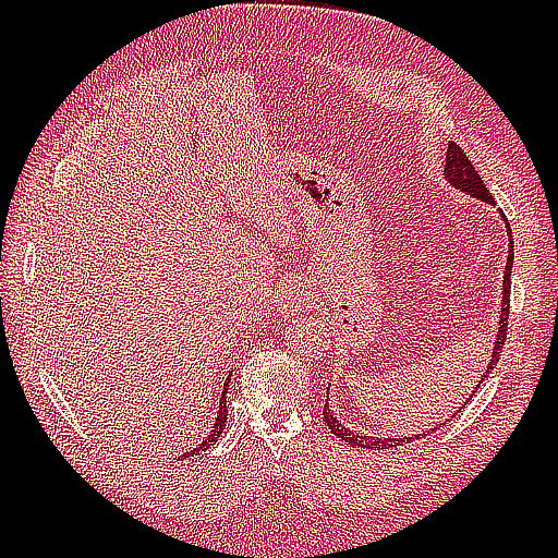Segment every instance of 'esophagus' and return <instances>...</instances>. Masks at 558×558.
<instances>
[{
    "mask_svg": "<svg viewBox=\"0 0 558 558\" xmlns=\"http://www.w3.org/2000/svg\"><path fill=\"white\" fill-rule=\"evenodd\" d=\"M312 302H314V298H312L310 288H306L302 280L292 278L280 286L278 298H276V310L282 316H292L302 310H310Z\"/></svg>",
    "mask_w": 558,
    "mask_h": 558,
    "instance_id": "34e87169",
    "label": "esophagus"
}]
</instances>
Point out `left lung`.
Masks as SVG:
<instances>
[{"mask_svg":"<svg viewBox=\"0 0 558 558\" xmlns=\"http://www.w3.org/2000/svg\"><path fill=\"white\" fill-rule=\"evenodd\" d=\"M446 180H448V184L450 186H456V189H460V192H465V194H470L472 198H477V201H484V204H492L494 206V198H492V194H489V189H487V184L482 182V177L475 172V168H472V162L468 160V156L465 153H462V148L460 146H456L453 141H450L448 144V150H446ZM501 218H504V222H506V232H508V258H506V270H504V298H501V314H499V330H496V340H494V350H492V360H489V364H487V369H484V374H482V378H480V384H477V388L482 386V381L484 378H487L489 374H492V369L496 366V362H499V357H501V348H504V342H506V328H508V306H511V270H513V236H511V228H508V220H506V216L501 213ZM477 388L472 390L470 393V398L465 400V405L468 402L472 400V396L477 393ZM456 417V414H453ZM324 422L328 424V429L333 432L340 441H345V444H350L352 448H374V450H378V448H393V446H400V444H405V441H414V438H420V436H426V434H412V436H402V438H381V436H364V434H357V432H350L345 424H340L338 422V417L333 414V410H328V400H326V408H324ZM434 432V429H432Z\"/></svg>","mask_w":558,"mask_h":558,"instance_id":"1","label":"left lung"}]
</instances>
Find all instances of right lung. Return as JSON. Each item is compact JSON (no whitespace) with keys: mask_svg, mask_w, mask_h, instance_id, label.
I'll list each match as a JSON object with an SVG mask.
<instances>
[{"mask_svg":"<svg viewBox=\"0 0 558 558\" xmlns=\"http://www.w3.org/2000/svg\"><path fill=\"white\" fill-rule=\"evenodd\" d=\"M228 386H230V376L225 378V386H222V396H220V408H218V417H216V424H213L210 434L206 436V441H201L194 450H189V453H184V458H192V456H198L201 450L210 448L213 444L218 441V436L222 434L225 429V422H228Z\"/></svg>","mask_w":558,"mask_h":558,"instance_id":"add662e5","label":"right lung"}]
</instances>
